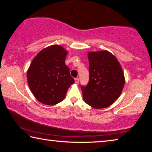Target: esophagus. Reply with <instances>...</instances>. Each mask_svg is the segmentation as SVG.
<instances>
[{"label":"esophagus","mask_w":152,"mask_h":152,"mask_svg":"<svg viewBox=\"0 0 152 152\" xmlns=\"http://www.w3.org/2000/svg\"><path fill=\"white\" fill-rule=\"evenodd\" d=\"M74 80H75V83L76 84H78L79 82V78H76L75 79H74Z\"/></svg>","instance_id":"obj_1"}]
</instances>
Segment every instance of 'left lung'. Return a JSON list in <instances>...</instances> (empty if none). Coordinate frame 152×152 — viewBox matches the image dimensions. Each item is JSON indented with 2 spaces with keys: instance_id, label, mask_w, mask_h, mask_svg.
<instances>
[{
  "instance_id": "obj_1",
  "label": "left lung",
  "mask_w": 152,
  "mask_h": 152,
  "mask_svg": "<svg viewBox=\"0 0 152 152\" xmlns=\"http://www.w3.org/2000/svg\"><path fill=\"white\" fill-rule=\"evenodd\" d=\"M89 82L81 86L84 101L95 109L106 108L117 101L125 84L121 64L114 55L103 50L88 52Z\"/></svg>"
}]
</instances>
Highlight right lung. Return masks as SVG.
I'll list each match as a JSON object with an SVG mask.
<instances>
[{
    "label": "right lung",
    "mask_w": 152,
    "mask_h": 152,
    "mask_svg": "<svg viewBox=\"0 0 152 152\" xmlns=\"http://www.w3.org/2000/svg\"><path fill=\"white\" fill-rule=\"evenodd\" d=\"M68 53L59 45L43 49L33 58L27 72L33 94L40 102L54 105L63 101L74 80L65 64Z\"/></svg>",
    "instance_id": "1"
}]
</instances>
